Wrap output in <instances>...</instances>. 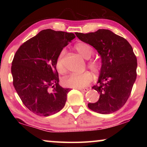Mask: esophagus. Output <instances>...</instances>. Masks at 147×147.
Listing matches in <instances>:
<instances>
[{
  "instance_id": "1",
  "label": "esophagus",
  "mask_w": 147,
  "mask_h": 147,
  "mask_svg": "<svg viewBox=\"0 0 147 147\" xmlns=\"http://www.w3.org/2000/svg\"><path fill=\"white\" fill-rule=\"evenodd\" d=\"M78 90H80V91H82V92H88V90H89V89H88V88H79V89H78Z\"/></svg>"
}]
</instances>
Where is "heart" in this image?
<instances>
[{"label":"heart","mask_w":147,"mask_h":147,"mask_svg":"<svg viewBox=\"0 0 147 147\" xmlns=\"http://www.w3.org/2000/svg\"><path fill=\"white\" fill-rule=\"evenodd\" d=\"M74 49L84 59H89L93 53V48L89 44L85 42H78L74 45ZM63 54L62 53L58 57L56 62V68L58 71L62 72L64 70L63 63ZM88 66L90 69L96 73H98L100 70V63L98 60L92 59L88 62ZM93 75L91 72L85 71L82 74H71L63 78L62 83L67 87L73 88H80L85 87L93 80Z\"/></svg>","instance_id":"heart-1"}]
</instances>
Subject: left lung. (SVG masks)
<instances>
[{"label":"left lung","instance_id":"8db88e82","mask_svg":"<svg viewBox=\"0 0 147 147\" xmlns=\"http://www.w3.org/2000/svg\"><path fill=\"white\" fill-rule=\"evenodd\" d=\"M76 35L95 48L101 57L98 84L92 88L100 94V98L88 104V108L103 114L120 110L129 98L136 78L137 59L132 46L108 29Z\"/></svg>","mask_w":147,"mask_h":147}]
</instances>
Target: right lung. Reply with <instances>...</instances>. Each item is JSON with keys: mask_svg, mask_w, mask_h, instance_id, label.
<instances>
[{"mask_svg": "<svg viewBox=\"0 0 147 147\" xmlns=\"http://www.w3.org/2000/svg\"><path fill=\"white\" fill-rule=\"evenodd\" d=\"M75 37L72 33L42 30L16 52L11 67L13 86L34 114L48 116L65 106L70 89L59 86L56 62L63 48Z\"/></svg>", "mask_w": 147, "mask_h": 147, "instance_id": "obj_1", "label": "right lung"}]
</instances>
